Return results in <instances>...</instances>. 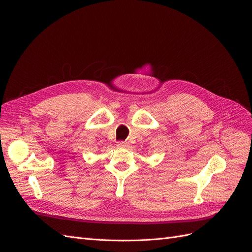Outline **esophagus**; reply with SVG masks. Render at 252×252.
Here are the masks:
<instances>
[{
    "label": "esophagus",
    "instance_id": "1",
    "mask_svg": "<svg viewBox=\"0 0 252 252\" xmlns=\"http://www.w3.org/2000/svg\"><path fill=\"white\" fill-rule=\"evenodd\" d=\"M117 147L118 148H127L128 147V143L127 142H118L117 143Z\"/></svg>",
    "mask_w": 252,
    "mask_h": 252
}]
</instances>
